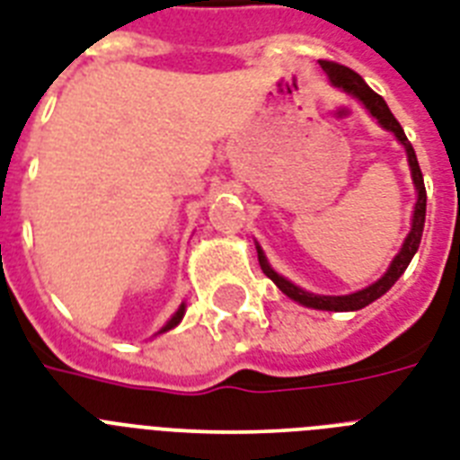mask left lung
I'll return each instance as SVG.
<instances>
[{
    "instance_id": "obj_1",
    "label": "left lung",
    "mask_w": 460,
    "mask_h": 460,
    "mask_svg": "<svg viewBox=\"0 0 460 460\" xmlns=\"http://www.w3.org/2000/svg\"><path fill=\"white\" fill-rule=\"evenodd\" d=\"M322 68H324V74L329 75V81L334 88H341L343 93H349L353 95L356 100L365 104V110L370 111L372 117L377 119L379 126L386 128V131H392L396 136L401 146L406 147V155H408V164H411V176H413V183H415V190H418V200H415V209H413V224H411V231H408L406 241L401 245L399 255L392 260V265L389 270L385 272L382 279H377L375 284H370L367 288L363 291H356V294H349V296H317V294H307L303 291L301 287H296L291 284L288 279H284L281 274H277L270 267L267 262L265 252L262 248L258 245V260H260V267H262V272L270 277V279L279 287L281 294H287L291 301L301 303L305 307H314V310H334V313H350V310H360V307L370 305L372 301H377L379 296H385L389 288L396 284L401 274L406 272V267L411 265V260L413 255L418 252V245H420V238H422V229H425V208H428V193H425V181H422V172H420V164H418V157H415V150L411 146V140L406 138V133L401 128V124L396 121L386 102L382 97L375 93V90L367 85V83L356 74V71H350V68L341 66V64H334V61H320Z\"/></svg>"
}]
</instances>
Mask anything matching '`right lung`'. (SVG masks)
<instances>
[{
  "label": "right lung",
  "mask_w": 460,
  "mask_h": 460,
  "mask_svg": "<svg viewBox=\"0 0 460 460\" xmlns=\"http://www.w3.org/2000/svg\"><path fill=\"white\" fill-rule=\"evenodd\" d=\"M183 313H186V305H183V303H181V307H179V310H176V313L172 314V320L166 322L164 327L159 329V334H164V332H169V329H173V327H176V324H179V322L183 320Z\"/></svg>",
  "instance_id": "right-lung-1"
}]
</instances>
